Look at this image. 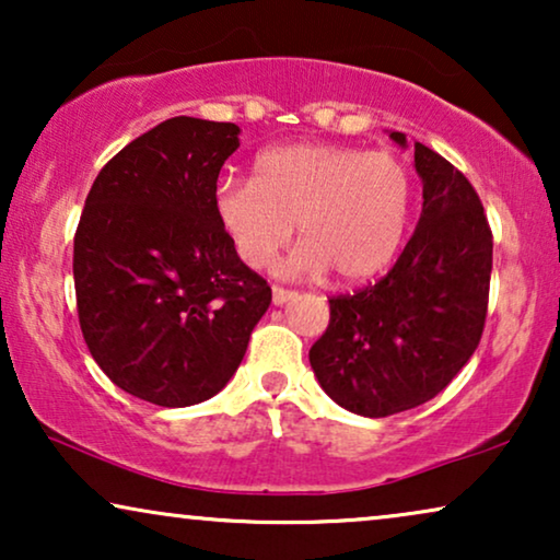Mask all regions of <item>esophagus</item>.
I'll return each mask as SVG.
<instances>
[{
  "label": "esophagus",
  "instance_id": "obj_1",
  "mask_svg": "<svg viewBox=\"0 0 560 560\" xmlns=\"http://www.w3.org/2000/svg\"><path fill=\"white\" fill-rule=\"evenodd\" d=\"M293 298H295V290H288V288H280V285L272 288V303L275 305H282V303L293 301Z\"/></svg>",
  "mask_w": 560,
  "mask_h": 560
}]
</instances>
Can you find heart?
<instances>
[{
  "instance_id": "heart-1",
  "label": "heart",
  "mask_w": 560,
  "mask_h": 560,
  "mask_svg": "<svg viewBox=\"0 0 560 560\" xmlns=\"http://www.w3.org/2000/svg\"><path fill=\"white\" fill-rule=\"evenodd\" d=\"M412 173L387 150L301 142L265 150L252 180L213 190L219 226L249 267H267L293 236L301 247L285 270L359 282L385 270L405 240Z\"/></svg>"
}]
</instances>
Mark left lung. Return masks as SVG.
Wrapping results in <instances>:
<instances>
[{
    "instance_id": "1",
    "label": "left lung",
    "mask_w": 560,
    "mask_h": 560,
    "mask_svg": "<svg viewBox=\"0 0 560 560\" xmlns=\"http://www.w3.org/2000/svg\"><path fill=\"white\" fill-rule=\"evenodd\" d=\"M405 148L402 132H389ZM423 211L385 278L328 298L331 320L311 347L320 387L341 408L387 418L418 408L462 372L485 331L492 229L464 173L416 142Z\"/></svg>"
}]
</instances>
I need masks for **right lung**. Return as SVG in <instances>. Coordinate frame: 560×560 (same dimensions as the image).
<instances>
[{
    "mask_svg": "<svg viewBox=\"0 0 560 560\" xmlns=\"http://www.w3.org/2000/svg\"><path fill=\"white\" fill-rule=\"evenodd\" d=\"M232 121L173 117L96 175L73 240L86 347L106 377L160 408L209 400L232 380L272 290L213 211Z\"/></svg>",
    "mask_w": 560,
    "mask_h": 560,
    "instance_id": "add662e5",
    "label": "right lung"
}]
</instances>
